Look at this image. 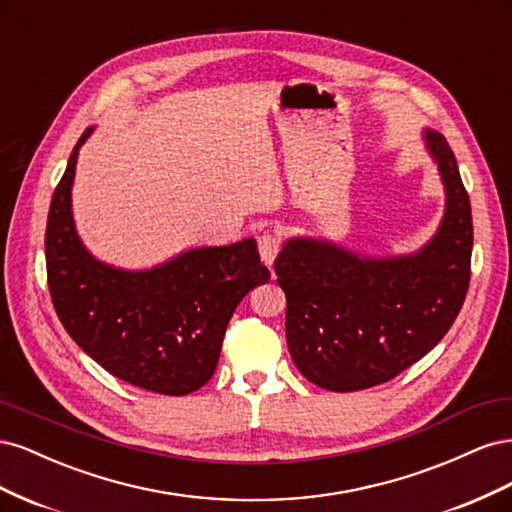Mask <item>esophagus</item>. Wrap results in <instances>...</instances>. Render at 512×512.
Returning <instances> with one entry per match:
<instances>
[{"label": "esophagus", "mask_w": 512, "mask_h": 512, "mask_svg": "<svg viewBox=\"0 0 512 512\" xmlns=\"http://www.w3.org/2000/svg\"><path fill=\"white\" fill-rule=\"evenodd\" d=\"M280 250H282V241L280 237L273 235V232H265V235L258 239V252L267 267L273 265V260L277 258V254H280Z\"/></svg>", "instance_id": "obj_1"}]
</instances>
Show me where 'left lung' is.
I'll list each match as a JSON object with an SVG mask.
<instances>
[{"label":"left lung","instance_id":"left-lung-1","mask_svg":"<svg viewBox=\"0 0 512 512\" xmlns=\"http://www.w3.org/2000/svg\"><path fill=\"white\" fill-rule=\"evenodd\" d=\"M425 143L440 170L446 209L423 250L369 258L297 237L275 260L290 356L322 389L348 393L393 380L440 342L466 301L470 196L446 138L425 130Z\"/></svg>","mask_w":512,"mask_h":512}]
</instances>
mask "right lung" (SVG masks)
Wrapping results in <instances>:
<instances>
[{
  "label": "right lung",
  "instance_id": "right-lung-1",
  "mask_svg": "<svg viewBox=\"0 0 512 512\" xmlns=\"http://www.w3.org/2000/svg\"><path fill=\"white\" fill-rule=\"evenodd\" d=\"M72 149L57 183L44 252L55 312L68 335L108 374L160 395H188L218 367L228 320L247 292L269 282L254 239L194 247L147 271L96 260L76 235Z\"/></svg>",
  "mask_w": 512,
  "mask_h": 512
}]
</instances>
